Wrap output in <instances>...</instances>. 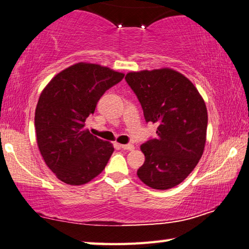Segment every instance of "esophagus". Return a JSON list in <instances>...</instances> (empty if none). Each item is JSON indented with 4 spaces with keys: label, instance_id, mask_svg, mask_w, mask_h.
Here are the masks:
<instances>
[{
    "label": "esophagus",
    "instance_id": "esophagus-1",
    "mask_svg": "<svg viewBox=\"0 0 249 249\" xmlns=\"http://www.w3.org/2000/svg\"><path fill=\"white\" fill-rule=\"evenodd\" d=\"M121 147L124 149V151H134V148H135V146L133 144H123L121 145Z\"/></svg>",
    "mask_w": 249,
    "mask_h": 249
}]
</instances>
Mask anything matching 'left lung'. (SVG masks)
Returning <instances> with one entry per match:
<instances>
[{
  "label": "left lung",
  "instance_id": "8db88e82",
  "mask_svg": "<svg viewBox=\"0 0 249 249\" xmlns=\"http://www.w3.org/2000/svg\"><path fill=\"white\" fill-rule=\"evenodd\" d=\"M125 80L157 137L141 145L145 161L137 176L154 189L173 188L191 174L206 143L207 108L195 85L172 69L140 71Z\"/></svg>",
  "mask_w": 249,
  "mask_h": 249
}]
</instances>
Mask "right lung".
<instances>
[{
    "label": "right lung",
    "mask_w": 249,
    "mask_h": 249,
    "mask_svg": "<svg viewBox=\"0 0 249 249\" xmlns=\"http://www.w3.org/2000/svg\"><path fill=\"white\" fill-rule=\"evenodd\" d=\"M124 74L92 63H76L50 81L35 109V131L41 155L63 183L83 185L100 175L113 145L92 135L85 121L101 96Z\"/></svg>",
    "instance_id": "1"
}]
</instances>
